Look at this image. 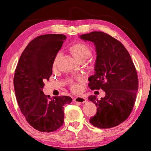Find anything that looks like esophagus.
Wrapping results in <instances>:
<instances>
[{
  "mask_svg": "<svg viewBox=\"0 0 151 151\" xmlns=\"http://www.w3.org/2000/svg\"><path fill=\"white\" fill-rule=\"evenodd\" d=\"M74 101L76 103H84L86 101V98L84 96H78L74 98Z\"/></svg>",
  "mask_w": 151,
  "mask_h": 151,
  "instance_id": "1",
  "label": "esophagus"
}]
</instances>
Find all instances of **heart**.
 I'll list each match as a JSON object with an SVG mask.
<instances>
[{
  "mask_svg": "<svg viewBox=\"0 0 151 151\" xmlns=\"http://www.w3.org/2000/svg\"><path fill=\"white\" fill-rule=\"evenodd\" d=\"M70 50L72 53L77 60L79 62L84 61L87 58H88L91 55V49L88 46V45L84 43H78L72 45L70 47ZM60 54L58 53L57 55ZM54 65H56V62H55L53 63ZM77 79L79 81L81 82L83 81V77L82 76H79L77 77ZM71 89L74 91H78L79 89V86L72 79L68 80Z\"/></svg>",
  "mask_w": 151,
  "mask_h": 151,
  "instance_id": "heart-1",
  "label": "heart"
}]
</instances>
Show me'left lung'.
Segmentation results:
<instances>
[{
	"label": "left lung",
	"mask_w": 151,
	"mask_h": 151,
	"mask_svg": "<svg viewBox=\"0 0 151 151\" xmlns=\"http://www.w3.org/2000/svg\"><path fill=\"white\" fill-rule=\"evenodd\" d=\"M80 38L93 42L96 50L95 73L89 77L88 86L106 93L100 100L89 96L97 107L89 122L99 129L116 127L127 119L134 106L139 80L134 62L123 44L107 33L93 31Z\"/></svg>",
	"instance_id": "8db88e82"
}]
</instances>
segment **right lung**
<instances>
[{
    "instance_id": "add662e5",
    "label": "right lung",
    "mask_w": 151,
    "mask_h": 151,
    "mask_svg": "<svg viewBox=\"0 0 151 151\" xmlns=\"http://www.w3.org/2000/svg\"><path fill=\"white\" fill-rule=\"evenodd\" d=\"M65 38L61 34L36 37L22 53L15 70L13 82L18 106L29 124L42 132H54L63 125V106L72 101L67 96L50 98L42 91Z\"/></svg>"
}]
</instances>
